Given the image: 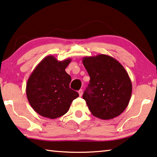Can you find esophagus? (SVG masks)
Here are the masks:
<instances>
[{"mask_svg":"<svg viewBox=\"0 0 157 157\" xmlns=\"http://www.w3.org/2000/svg\"><path fill=\"white\" fill-rule=\"evenodd\" d=\"M78 94H79V96H82V95H83V90H82V89L79 90V91H78Z\"/></svg>","mask_w":157,"mask_h":157,"instance_id":"1","label":"esophagus"}]
</instances>
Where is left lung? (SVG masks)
I'll return each instance as SVG.
<instances>
[{
  "label": "left lung",
  "mask_w": 157,
  "mask_h": 157,
  "mask_svg": "<svg viewBox=\"0 0 157 157\" xmlns=\"http://www.w3.org/2000/svg\"><path fill=\"white\" fill-rule=\"evenodd\" d=\"M82 62L90 76L89 86L83 95L90 111L105 120L119 116L132 96V84L127 71L108 55L86 56Z\"/></svg>",
  "instance_id": "8db88e82"
}]
</instances>
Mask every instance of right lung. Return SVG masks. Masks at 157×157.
I'll return each mask as SVG.
<instances>
[{
	"instance_id": "add662e5",
	"label": "right lung",
	"mask_w": 157,
	"mask_h": 157,
	"mask_svg": "<svg viewBox=\"0 0 157 157\" xmlns=\"http://www.w3.org/2000/svg\"><path fill=\"white\" fill-rule=\"evenodd\" d=\"M71 61V59L58 61L53 56H48L36 66L28 79V101L42 117L51 119L62 117L79 96L70 89L71 78L65 71Z\"/></svg>"
}]
</instances>
